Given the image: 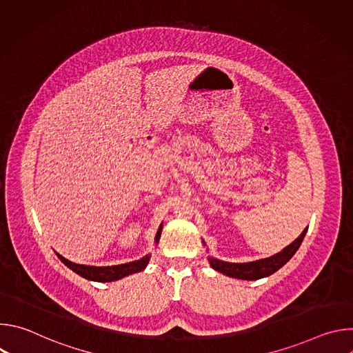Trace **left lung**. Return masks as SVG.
Segmentation results:
<instances>
[{"label": "left lung", "instance_id": "left-lung-1", "mask_svg": "<svg viewBox=\"0 0 353 353\" xmlns=\"http://www.w3.org/2000/svg\"><path fill=\"white\" fill-rule=\"evenodd\" d=\"M306 232H307V228L301 232V234L294 241H292L288 247H285L282 251H279V253H276L268 259L251 261V263H226V261L212 259V257H210L208 260H210L211 267L215 271H218L226 276L245 279V281L261 279V278L270 276L274 272H276L281 267H283L294 256L297 248L300 247L301 241H303V239L306 236Z\"/></svg>", "mask_w": 353, "mask_h": 353}]
</instances>
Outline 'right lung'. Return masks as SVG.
Wrapping results in <instances>:
<instances>
[{
	"label": "right lung",
	"mask_w": 353,
	"mask_h": 353,
	"mask_svg": "<svg viewBox=\"0 0 353 353\" xmlns=\"http://www.w3.org/2000/svg\"><path fill=\"white\" fill-rule=\"evenodd\" d=\"M161 233H162V225L158 229L157 237H155V243H159L161 239ZM57 257L70 268L72 270L75 274L81 275L85 279L89 281H96V282H112V281H117L121 279L127 275L135 274V272H141L145 270V267L149 263L150 256H145L141 260L137 261H131L127 264H120V265H112V267H93V265H82V264H75L72 261H68L67 259H64L63 256H60L59 253H56Z\"/></svg>",
	"instance_id": "obj_1"
}]
</instances>
